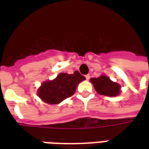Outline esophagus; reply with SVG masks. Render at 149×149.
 <instances>
[{
	"mask_svg": "<svg viewBox=\"0 0 149 149\" xmlns=\"http://www.w3.org/2000/svg\"><path fill=\"white\" fill-rule=\"evenodd\" d=\"M85 78H86V80H89V79H90V75H86V76H85Z\"/></svg>",
	"mask_w": 149,
	"mask_h": 149,
	"instance_id": "obj_1",
	"label": "esophagus"
}]
</instances>
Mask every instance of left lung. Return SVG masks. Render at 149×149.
<instances>
[{"mask_svg":"<svg viewBox=\"0 0 149 149\" xmlns=\"http://www.w3.org/2000/svg\"><path fill=\"white\" fill-rule=\"evenodd\" d=\"M91 82L94 88L100 95L108 97H115L120 93V86L115 82H112L106 76H100L97 78H92Z\"/></svg>","mask_w":149,"mask_h":149,"instance_id":"8db88e82","label":"left lung"}]
</instances>
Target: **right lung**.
Instances as JSON below:
<instances>
[{
    "instance_id": "add662e5",
    "label": "right lung",
    "mask_w": 149,
    "mask_h": 149,
    "mask_svg": "<svg viewBox=\"0 0 149 149\" xmlns=\"http://www.w3.org/2000/svg\"><path fill=\"white\" fill-rule=\"evenodd\" d=\"M85 77L75 71L73 74L60 73L53 81L43 83L38 89V96L48 104H55L74 94L77 85Z\"/></svg>"
}]
</instances>
